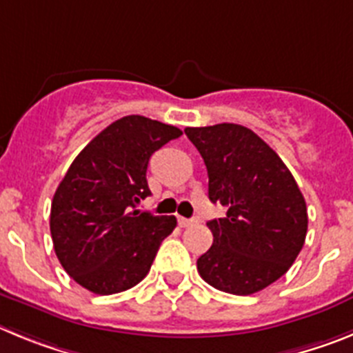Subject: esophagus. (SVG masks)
Returning a JSON list of instances; mask_svg holds the SVG:
<instances>
[{"instance_id": "esophagus-1", "label": "esophagus", "mask_w": 353, "mask_h": 353, "mask_svg": "<svg viewBox=\"0 0 353 353\" xmlns=\"http://www.w3.org/2000/svg\"><path fill=\"white\" fill-rule=\"evenodd\" d=\"M177 223H179V227L186 228V227H192V225L195 223V221L188 220V218H183V216H179V218H177Z\"/></svg>"}]
</instances>
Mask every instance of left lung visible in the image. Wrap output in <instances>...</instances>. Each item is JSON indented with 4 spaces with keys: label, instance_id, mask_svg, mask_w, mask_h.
<instances>
[{
    "label": "left lung",
    "instance_id": "obj_1",
    "mask_svg": "<svg viewBox=\"0 0 353 353\" xmlns=\"http://www.w3.org/2000/svg\"><path fill=\"white\" fill-rule=\"evenodd\" d=\"M204 158L209 200L227 216L208 221L212 246L196 260L205 283L234 295L263 290L303 250L307 209L281 158L246 126L186 128Z\"/></svg>",
    "mask_w": 353,
    "mask_h": 353
}]
</instances>
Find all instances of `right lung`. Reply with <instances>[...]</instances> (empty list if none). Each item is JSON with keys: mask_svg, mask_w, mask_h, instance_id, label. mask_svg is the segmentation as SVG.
I'll return each mask as SVG.
<instances>
[{"mask_svg": "<svg viewBox=\"0 0 353 353\" xmlns=\"http://www.w3.org/2000/svg\"><path fill=\"white\" fill-rule=\"evenodd\" d=\"M176 126L125 116L77 154L50 205V236L63 269L98 295L128 290L145 278L176 216H154L137 204L151 195L149 158L181 137Z\"/></svg>", "mask_w": 353, "mask_h": 353, "instance_id": "1", "label": "right lung"}]
</instances>
